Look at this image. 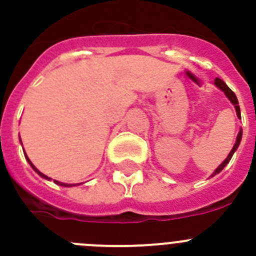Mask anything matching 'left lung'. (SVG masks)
Here are the masks:
<instances>
[{
    "instance_id": "1",
    "label": "left lung",
    "mask_w": 256,
    "mask_h": 256,
    "mask_svg": "<svg viewBox=\"0 0 256 256\" xmlns=\"http://www.w3.org/2000/svg\"><path fill=\"white\" fill-rule=\"evenodd\" d=\"M214 84H216V87L219 88V90H222V91L224 92V94H226V96H227L228 100H230V102H232V104H234V108H236V112H237V116H238L240 119H241V112H240L238 100H237V97H236V94H234V92L232 91V90H230V88L228 87V86L226 84V83L223 82V80H222V79H219V78H216V80H214ZM241 138H242V130H240L238 134H237L236 144H234V148H232V150H230V152L228 154V156H227V158H226L224 162H222L220 165H219L218 168H216V170H214V173H212V176H210V177H214V176H216V174L220 173V172L223 170V168H224L226 165H227L228 162H230V160L232 159V156H234V151H236L237 148H238L240 142H241Z\"/></svg>"
}]
</instances>
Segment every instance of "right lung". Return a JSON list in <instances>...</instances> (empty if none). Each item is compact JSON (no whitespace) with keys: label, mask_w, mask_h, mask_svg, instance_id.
Wrapping results in <instances>:
<instances>
[{"label":"right lung","mask_w":256,"mask_h":256,"mask_svg":"<svg viewBox=\"0 0 256 256\" xmlns=\"http://www.w3.org/2000/svg\"><path fill=\"white\" fill-rule=\"evenodd\" d=\"M20 142H22V140H20ZM26 159L28 160V162H29V164H30V166H32V168L34 169V172H37V173L40 174V177H42V178H44V180H51V178H48V177H47V176H44V173H40V172L38 170L37 168H36L34 165L32 164V162H30V160H29V158H28V156H26ZM54 182H55L56 184H58V186H64V187H72V186H76V184H69V183H62V182H58V180H54Z\"/></svg>","instance_id":"add662e5"}]
</instances>
